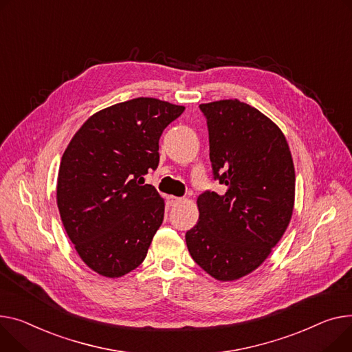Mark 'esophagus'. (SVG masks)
I'll list each match as a JSON object with an SVG mask.
<instances>
[{
    "instance_id": "34e87169",
    "label": "esophagus",
    "mask_w": 352,
    "mask_h": 352,
    "mask_svg": "<svg viewBox=\"0 0 352 352\" xmlns=\"http://www.w3.org/2000/svg\"><path fill=\"white\" fill-rule=\"evenodd\" d=\"M168 201L171 205H177L179 202H182V198H178V197H168Z\"/></svg>"
}]
</instances>
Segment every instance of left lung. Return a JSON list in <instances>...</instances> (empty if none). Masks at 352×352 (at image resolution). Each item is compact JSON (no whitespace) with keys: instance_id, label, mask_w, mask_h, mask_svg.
<instances>
[{"instance_id":"1","label":"left lung","mask_w":352,"mask_h":352,"mask_svg":"<svg viewBox=\"0 0 352 352\" xmlns=\"http://www.w3.org/2000/svg\"><path fill=\"white\" fill-rule=\"evenodd\" d=\"M219 195L198 197L199 219L185 233L192 259L221 282L259 267L286 232L296 175L286 137L269 117L235 100L199 104Z\"/></svg>"}]
</instances>
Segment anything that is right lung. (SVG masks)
I'll return each instance as SVG.
<instances>
[{
  "mask_svg": "<svg viewBox=\"0 0 352 352\" xmlns=\"http://www.w3.org/2000/svg\"><path fill=\"white\" fill-rule=\"evenodd\" d=\"M184 106L137 98L93 114L60 161L56 202L80 259L120 277L146 259L164 219V199L144 184L158 167L160 137Z\"/></svg>",
  "mask_w": 352,
  "mask_h": 352,
  "instance_id": "obj_1",
  "label": "right lung"
}]
</instances>
